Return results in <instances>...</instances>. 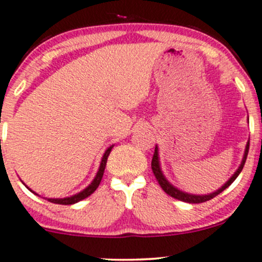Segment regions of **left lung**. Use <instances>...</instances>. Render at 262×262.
Here are the masks:
<instances>
[{
  "mask_svg": "<svg viewBox=\"0 0 262 262\" xmlns=\"http://www.w3.org/2000/svg\"><path fill=\"white\" fill-rule=\"evenodd\" d=\"M249 148H250V140H249V142H247L246 148H245L244 158H242L241 164H240V166H238L237 169H236V172L233 173L232 176H231L230 180L226 182V183L224 184V186L221 187V188H219V189H217V191L212 192V193H208V194H193V193H187V192L182 191V189H178L177 187L173 186V184L170 183V182L167 180L166 176L163 174V172H162L161 162H159L158 147H157V145H156V149H154L153 159H152V170H153L154 176H156L157 181H158L159 186H161L162 189H163V191L166 192L167 194H169L170 197L176 198V200L183 201V202H188V203H202V202H206V201L212 200V198L216 197L217 194L221 193L222 191H225V189L227 188L228 186H231V183H232V182L235 181L236 178L238 177V174H240V173H241L242 168H244V166H245V162H246L247 153H249Z\"/></svg>",
  "mask_w": 262,
  "mask_h": 262,
  "instance_id": "left-lung-1",
  "label": "left lung"
}]
</instances>
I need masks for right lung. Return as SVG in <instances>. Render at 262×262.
Returning a JSON list of instances; mask_svg holds the SVG:
<instances>
[{
  "mask_svg": "<svg viewBox=\"0 0 262 262\" xmlns=\"http://www.w3.org/2000/svg\"><path fill=\"white\" fill-rule=\"evenodd\" d=\"M113 147H114V145H110L108 149H106L105 152H104L103 157H101V162H100V166H99L98 172H96L94 180L92 181V183H90L89 186L85 187V188L82 189V191L79 192V193L73 194V196H70V197H65V198H48L49 202L56 203V205H74V203H78L79 201L84 200V198L89 197L90 194L94 193V191H95L96 188H98L99 184H100L101 178H103L104 169H105V166H106V161H108V157H109L110 152H112ZM25 186H26V184H25ZM27 188H29V187H27ZM30 191H31L32 193H35V192L32 191V189H30ZM35 194H37V193H35ZM37 196H38V194H37Z\"/></svg>",
  "mask_w": 262,
  "mask_h": 262,
  "instance_id": "obj_1",
  "label": "right lung"
}]
</instances>
